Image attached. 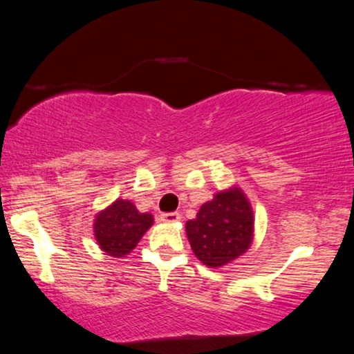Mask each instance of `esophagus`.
<instances>
[{
	"label": "esophagus",
	"instance_id": "obj_1",
	"mask_svg": "<svg viewBox=\"0 0 354 354\" xmlns=\"http://www.w3.org/2000/svg\"><path fill=\"white\" fill-rule=\"evenodd\" d=\"M180 214L178 212H164V214H161V221L162 222H177L180 221Z\"/></svg>",
	"mask_w": 354,
	"mask_h": 354
}]
</instances>
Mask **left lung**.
Masks as SVG:
<instances>
[{"mask_svg": "<svg viewBox=\"0 0 354 354\" xmlns=\"http://www.w3.org/2000/svg\"><path fill=\"white\" fill-rule=\"evenodd\" d=\"M193 253L203 264L221 268L248 250L253 239V211L240 188L217 193L196 219L187 222Z\"/></svg>", "mask_w": 354, "mask_h": 354, "instance_id": "left-lung-1", "label": "left lung"}]
</instances>
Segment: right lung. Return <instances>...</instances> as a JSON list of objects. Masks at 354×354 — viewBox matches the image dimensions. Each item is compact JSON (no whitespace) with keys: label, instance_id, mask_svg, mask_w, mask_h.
Returning <instances> with one entry per match:
<instances>
[{"label":"right lung","instance_id":"obj_1","mask_svg":"<svg viewBox=\"0 0 354 354\" xmlns=\"http://www.w3.org/2000/svg\"><path fill=\"white\" fill-rule=\"evenodd\" d=\"M153 224L151 214H142L130 201L118 200L95 219V235L109 256H124L132 251Z\"/></svg>","mask_w":354,"mask_h":354}]
</instances>
